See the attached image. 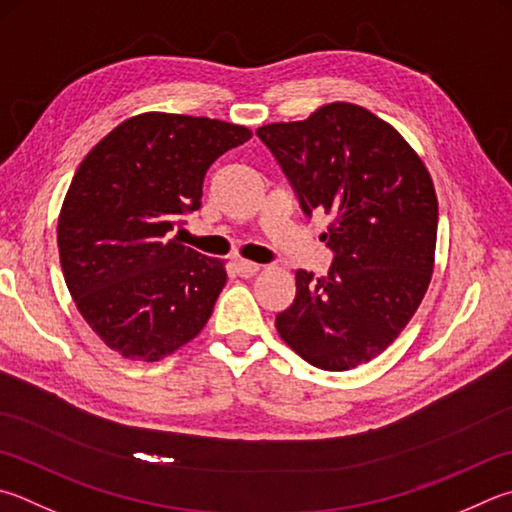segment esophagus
<instances>
[{"mask_svg":"<svg viewBox=\"0 0 512 512\" xmlns=\"http://www.w3.org/2000/svg\"><path fill=\"white\" fill-rule=\"evenodd\" d=\"M235 271L239 277H253L255 273H259V264L248 262V259H237Z\"/></svg>","mask_w":512,"mask_h":512,"instance_id":"esophagus-1","label":"esophagus"}]
</instances>
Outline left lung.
Returning <instances> with one entry per match:
<instances>
[{
	"label": "left lung",
	"mask_w": 512,
	"mask_h": 512,
	"mask_svg": "<svg viewBox=\"0 0 512 512\" xmlns=\"http://www.w3.org/2000/svg\"><path fill=\"white\" fill-rule=\"evenodd\" d=\"M257 136L275 154L302 210L331 217L327 277L295 271L280 338L309 365L347 371L401 336L434 271L439 201L414 147L369 109L329 102Z\"/></svg>",
	"instance_id": "8db88e82"
}]
</instances>
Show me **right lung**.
Masks as SVG:
<instances>
[{
    "mask_svg": "<svg viewBox=\"0 0 512 512\" xmlns=\"http://www.w3.org/2000/svg\"><path fill=\"white\" fill-rule=\"evenodd\" d=\"M250 136L226 120L147 111L82 159L58 217L60 264L80 315L111 351L156 362L206 327L226 262L172 232L201 206L208 167Z\"/></svg>",
    "mask_w": 512,
    "mask_h": 512,
    "instance_id": "right-lung-1",
    "label": "right lung"
}]
</instances>
